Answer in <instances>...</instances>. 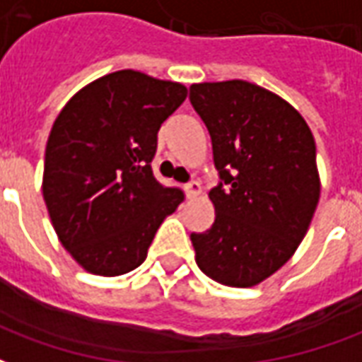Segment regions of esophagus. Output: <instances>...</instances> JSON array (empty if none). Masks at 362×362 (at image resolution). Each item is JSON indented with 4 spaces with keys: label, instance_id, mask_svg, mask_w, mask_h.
I'll return each instance as SVG.
<instances>
[{
    "label": "esophagus",
    "instance_id": "34e87169",
    "mask_svg": "<svg viewBox=\"0 0 362 362\" xmlns=\"http://www.w3.org/2000/svg\"><path fill=\"white\" fill-rule=\"evenodd\" d=\"M184 192H186V197H188V199H194V197H197L202 194V186H199L197 182H189V184L184 186Z\"/></svg>",
    "mask_w": 362,
    "mask_h": 362
}]
</instances>
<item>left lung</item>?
Wrapping results in <instances>:
<instances>
[{
  "instance_id": "obj_1",
  "label": "left lung",
  "mask_w": 362,
  "mask_h": 362,
  "mask_svg": "<svg viewBox=\"0 0 362 362\" xmlns=\"http://www.w3.org/2000/svg\"><path fill=\"white\" fill-rule=\"evenodd\" d=\"M189 103L211 135L215 223L192 233L199 269L254 287L295 254L320 199L316 143L298 112L248 81L197 83Z\"/></svg>"
}]
</instances>
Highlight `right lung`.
Here are the masks:
<instances>
[{"mask_svg": "<svg viewBox=\"0 0 362 362\" xmlns=\"http://www.w3.org/2000/svg\"><path fill=\"white\" fill-rule=\"evenodd\" d=\"M180 83L122 69L83 87L59 112L44 157L42 194L74 259L104 277L139 267L166 215L184 202L153 176L160 124L180 106Z\"/></svg>", "mask_w": 362, "mask_h": 362, "instance_id": "1", "label": "right lung"}]
</instances>
